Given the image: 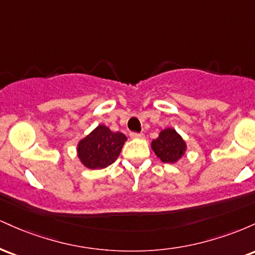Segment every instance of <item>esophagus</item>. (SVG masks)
I'll return each mask as SVG.
<instances>
[{"label": "esophagus", "mask_w": 255, "mask_h": 255, "mask_svg": "<svg viewBox=\"0 0 255 255\" xmlns=\"http://www.w3.org/2000/svg\"><path fill=\"white\" fill-rule=\"evenodd\" d=\"M129 135H130V137H133V139H142V137H144V134L135 133V131H131Z\"/></svg>", "instance_id": "obj_1"}]
</instances>
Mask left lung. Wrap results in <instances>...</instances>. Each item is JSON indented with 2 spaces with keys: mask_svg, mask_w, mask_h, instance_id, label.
<instances>
[{
  "mask_svg": "<svg viewBox=\"0 0 255 255\" xmlns=\"http://www.w3.org/2000/svg\"><path fill=\"white\" fill-rule=\"evenodd\" d=\"M151 147L163 163H176L186 152L187 145L176 130L166 128L152 141Z\"/></svg>",
  "mask_w": 255,
  "mask_h": 255,
  "instance_id": "obj_1",
  "label": "left lung"
}]
</instances>
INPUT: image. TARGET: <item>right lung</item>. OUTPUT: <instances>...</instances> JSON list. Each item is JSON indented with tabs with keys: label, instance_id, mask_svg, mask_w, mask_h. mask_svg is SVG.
<instances>
[{
	"label": "right lung",
	"instance_id": "1",
	"mask_svg": "<svg viewBox=\"0 0 255 255\" xmlns=\"http://www.w3.org/2000/svg\"><path fill=\"white\" fill-rule=\"evenodd\" d=\"M127 136L120 131H111L99 125L78 144V157L89 169H103L118 159Z\"/></svg>",
	"mask_w": 255,
	"mask_h": 255
}]
</instances>
